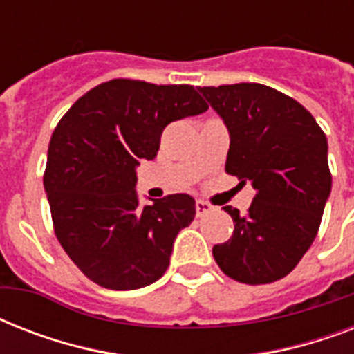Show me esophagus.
<instances>
[{
  "mask_svg": "<svg viewBox=\"0 0 354 354\" xmlns=\"http://www.w3.org/2000/svg\"><path fill=\"white\" fill-rule=\"evenodd\" d=\"M213 209H215V207L211 204H207V202H204V200H196V216L207 215V213H211Z\"/></svg>",
  "mask_w": 354,
  "mask_h": 354,
  "instance_id": "obj_1",
  "label": "esophagus"
}]
</instances>
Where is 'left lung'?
I'll use <instances>...</instances> for the list:
<instances>
[{
  "instance_id": "left-lung-1",
  "label": "left lung",
  "mask_w": 354,
  "mask_h": 354,
  "mask_svg": "<svg viewBox=\"0 0 354 354\" xmlns=\"http://www.w3.org/2000/svg\"><path fill=\"white\" fill-rule=\"evenodd\" d=\"M198 91L230 132L226 172L255 189L246 215L224 207L235 230L213 257L232 279L274 283L296 268L318 233L333 183L327 138L299 102L270 86Z\"/></svg>"
}]
</instances>
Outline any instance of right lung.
<instances>
[{"label": "right lung", "mask_w": 354, "mask_h": 354, "mask_svg": "<svg viewBox=\"0 0 354 354\" xmlns=\"http://www.w3.org/2000/svg\"><path fill=\"white\" fill-rule=\"evenodd\" d=\"M205 110L193 86L113 79L60 119L44 187L58 242L93 283L136 290L165 274L174 239L193 222L196 204L189 194H171L139 205L136 169L154 160L169 122Z\"/></svg>", "instance_id": "add662e5"}]
</instances>
